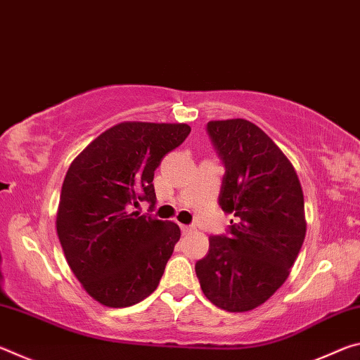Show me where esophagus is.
I'll return each mask as SVG.
<instances>
[{"mask_svg":"<svg viewBox=\"0 0 360 360\" xmlns=\"http://www.w3.org/2000/svg\"><path fill=\"white\" fill-rule=\"evenodd\" d=\"M193 230V227H192V225H181V231H182V233H188V231H192Z\"/></svg>","mask_w":360,"mask_h":360,"instance_id":"esophagus-1","label":"esophagus"}]
</instances>
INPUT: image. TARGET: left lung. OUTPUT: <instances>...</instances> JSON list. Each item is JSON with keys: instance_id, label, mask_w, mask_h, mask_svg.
<instances>
[{"instance_id": "obj_1", "label": "left lung", "mask_w": 360, "mask_h": 360, "mask_svg": "<svg viewBox=\"0 0 360 360\" xmlns=\"http://www.w3.org/2000/svg\"><path fill=\"white\" fill-rule=\"evenodd\" d=\"M208 133L225 165L219 205L235 219L229 235L211 236L195 273L216 307L251 311L281 288L300 252L303 191L289 158L252 122L211 120Z\"/></svg>"}]
</instances>
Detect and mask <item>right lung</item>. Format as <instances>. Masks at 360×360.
Returning a JSON list of instances; mask_svg holds the SVG:
<instances>
[{
	"label": "right lung",
	"instance_id": "1",
	"mask_svg": "<svg viewBox=\"0 0 360 360\" xmlns=\"http://www.w3.org/2000/svg\"><path fill=\"white\" fill-rule=\"evenodd\" d=\"M188 133L187 124L122 122L95 138L66 172L60 245L82 288L105 307H131L160 283L181 230L131 206L155 205L154 172Z\"/></svg>",
	"mask_w": 360,
	"mask_h": 360
}]
</instances>
